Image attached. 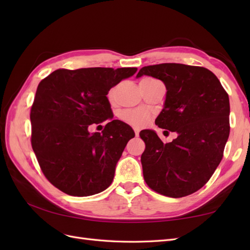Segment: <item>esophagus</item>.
<instances>
[{"label": "esophagus", "mask_w": 250, "mask_h": 250, "mask_svg": "<svg viewBox=\"0 0 250 250\" xmlns=\"http://www.w3.org/2000/svg\"><path fill=\"white\" fill-rule=\"evenodd\" d=\"M134 134H135V137H139V133H140V130H139V128H134Z\"/></svg>", "instance_id": "obj_1"}]
</instances>
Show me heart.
<instances>
[{
    "instance_id": "b5f03b06",
    "label": "heart",
    "mask_w": 250,
    "mask_h": 250,
    "mask_svg": "<svg viewBox=\"0 0 250 250\" xmlns=\"http://www.w3.org/2000/svg\"><path fill=\"white\" fill-rule=\"evenodd\" d=\"M144 80H155V79H144ZM111 96H112V90H110L108 94L109 100H111ZM120 119L123 120L125 123L129 124L133 127H142L149 121L150 115L148 110L145 108H135V109H125L120 112L119 115Z\"/></svg>"
}]
</instances>
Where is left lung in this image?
Here are the masks:
<instances>
[{"mask_svg":"<svg viewBox=\"0 0 250 250\" xmlns=\"http://www.w3.org/2000/svg\"><path fill=\"white\" fill-rule=\"evenodd\" d=\"M162 80L167 96L155 124L178 137L164 143L142 130L143 175L151 190L172 198L198 191L223 157L229 135V98L216 75L203 66L161 63L144 66L137 77Z\"/></svg>","mask_w":250,"mask_h":250,"instance_id":"obj_1","label":"left lung"}]
</instances>
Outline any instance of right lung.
I'll return each instance as SVG.
<instances>
[{
  "label": "right lung",
  "mask_w": 250,
  "mask_h": 250,
  "mask_svg": "<svg viewBox=\"0 0 250 250\" xmlns=\"http://www.w3.org/2000/svg\"><path fill=\"white\" fill-rule=\"evenodd\" d=\"M137 67L58 69L43 78L30 110L31 145L43 175L62 192L89 196L107 188L132 128L113 113L106 95ZM107 123L103 133L90 125Z\"/></svg>",
  "instance_id": "obj_1"
}]
</instances>
